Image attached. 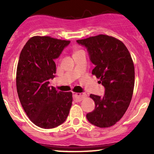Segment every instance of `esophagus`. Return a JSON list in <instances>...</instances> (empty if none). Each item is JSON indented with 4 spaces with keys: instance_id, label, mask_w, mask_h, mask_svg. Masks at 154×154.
Returning a JSON list of instances; mask_svg holds the SVG:
<instances>
[{
    "instance_id": "34e87169",
    "label": "esophagus",
    "mask_w": 154,
    "mask_h": 154,
    "mask_svg": "<svg viewBox=\"0 0 154 154\" xmlns=\"http://www.w3.org/2000/svg\"><path fill=\"white\" fill-rule=\"evenodd\" d=\"M73 97L77 102H80L86 97L85 94H81V93H74L73 92Z\"/></svg>"
}]
</instances>
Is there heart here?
Instances as JSON below:
<instances>
[{"instance_id": "heart-1", "label": "heart", "mask_w": 154, "mask_h": 154, "mask_svg": "<svg viewBox=\"0 0 154 154\" xmlns=\"http://www.w3.org/2000/svg\"><path fill=\"white\" fill-rule=\"evenodd\" d=\"M80 52H83V51H81V50L80 49H74V51H73V55H75V54H78V53H80Z\"/></svg>"}]
</instances>
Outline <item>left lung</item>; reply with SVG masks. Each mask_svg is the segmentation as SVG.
<instances>
[{"label": "left lung", "instance_id": "obj_1", "mask_svg": "<svg viewBox=\"0 0 154 154\" xmlns=\"http://www.w3.org/2000/svg\"><path fill=\"white\" fill-rule=\"evenodd\" d=\"M77 42L86 48L94 65L92 74L100 79L105 88L103 96L90 94L94 109L86 114L91 125L109 127L119 122L127 111L134 88L135 70L130 54L122 42L106 35H98Z\"/></svg>", "mask_w": 154, "mask_h": 154}]
</instances>
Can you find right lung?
<instances>
[{
    "mask_svg": "<svg viewBox=\"0 0 154 154\" xmlns=\"http://www.w3.org/2000/svg\"><path fill=\"white\" fill-rule=\"evenodd\" d=\"M71 42L49 36H33L20 54L16 72L17 92L29 120L36 126L51 129L67 119L72 93L49 86L55 77V60Z\"/></svg>",
    "mask_w": 154,
    "mask_h": 154,
    "instance_id": "obj_1",
    "label": "right lung"
}]
</instances>
